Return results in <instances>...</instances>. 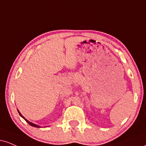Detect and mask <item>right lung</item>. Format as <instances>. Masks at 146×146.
I'll return each instance as SVG.
<instances>
[{
	"instance_id": "add662e5",
	"label": "right lung",
	"mask_w": 146,
	"mask_h": 146,
	"mask_svg": "<svg viewBox=\"0 0 146 146\" xmlns=\"http://www.w3.org/2000/svg\"><path fill=\"white\" fill-rule=\"evenodd\" d=\"M17 111H18V113H19V114H20V116L22 117V118H24V120H26V122H27L28 124H29L30 125H31V126H34V127H36V128H40V126H38V125H36V124H34V123H32V122H30V121H29V120H26V119L25 118V117H24L23 116V115H22V114H21V113H20V111H19V110H17Z\"/></svg>"
}]
</instances>
